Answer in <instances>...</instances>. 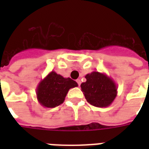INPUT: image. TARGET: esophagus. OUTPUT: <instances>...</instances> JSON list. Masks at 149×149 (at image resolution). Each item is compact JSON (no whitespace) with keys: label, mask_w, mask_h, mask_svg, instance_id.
I'll return each instance as SVG.
<instances>
[{"label":"esophagus","mask_w":149,"mask_h":149,"mask_svg":"<svg viewBox=\"0 0 149 149\" xmlns=\"http://www.w3.org/2000/svg\"><path fill=\"white\" fill-rule=\"evenodd\" d=\"M77 84H78V85H79V86H80V84H81V80H80L79 79H77Z\"/></svg>","instance_id":"34e87169"}]
</instances>
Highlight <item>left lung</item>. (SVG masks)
Masks as SVG:
<instances>
[{
	"label": "left lung",
	"mask_w": 149,
	"mask_h": 149,
	"mask_svg": "<svg viewBox=\"0 0 149 149\" xmlns=\"http://www.w3.org/2000/svg\"><path fill=\"white\" fill-rule=\"evenodd\" d=\"M86 81L81 84V91L88 103L97 107L110 106L118 93L115 82L107 75L93 71L85 76Z\"/></svg>",
	"instance_id": "left-lung-1"
}]
</instances>
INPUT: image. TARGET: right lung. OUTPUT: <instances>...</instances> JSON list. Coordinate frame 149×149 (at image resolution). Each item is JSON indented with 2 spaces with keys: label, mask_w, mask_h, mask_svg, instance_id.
Returning a JSON list of instances; mask_svg holds the SVG:
<instances>
[{
  "label": "right lung",
  "mask_w": 149,
  "mask_h": 149,
  "mask_svg": "<svg viewBox=\"0 0 149 149\" xmlns=\"http://www.w3.org/2000/svg\"><path fill=\"white\" fill-rule=\"evenodd\" d=\"M78 86L70 77L64 78L55 71L50 72L42 79L36 88V96L42 106L52 108L63 104L70 89Z\"/></svg>",
  "instance_id": "right-lung-1"
}]
</instances>
